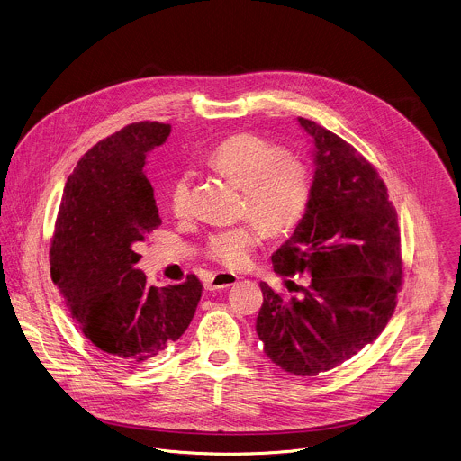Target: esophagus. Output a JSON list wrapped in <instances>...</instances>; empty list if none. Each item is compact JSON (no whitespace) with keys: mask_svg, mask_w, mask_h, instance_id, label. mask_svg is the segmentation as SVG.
Wrapping results in <instances>:
<instances>
[{"mask_svg":"<svg viewBox=\"0 0 461 461\" xmlns=\"http://www.w3.org/2000/svg\"><path fill=\"white\" fill-rule=\"evenodd\" d=\"M239 281L237 275H231V273H217L213 276L210 277L206 281V288L208 290H219V288H226V286H231Z\"/></svg>","mask_w":461,"mask_h":461,"instance_id":"obj_1","label":"esophagus"}]
</instances>
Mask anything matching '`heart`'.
Listing matches in <instances>:
<instances>
[{
	"instance_id": "obj_1",
	"label": "heart",
	"mask_w": 461,
	"mask_h": 461,
	"mask_svg": "<svg viewBox=\"0 0 461 461\" xmlns=\"http://www.w3.org/2000/svg\"><path fill=\"white\" fill-rule=\"evenodd\" d=\"M208 164L242 185V212L267 233L283 235L303 219L312 197V171L303 158L283 153V148L260 135L237 133L213 148ZM190 185L192 175L182 171L169 186V210L178 219L190 212ZM256 223L246 221L212 233L204 257L231 271L244 269L260 242L262 231Z\"/></svg>"
}]
</instances>
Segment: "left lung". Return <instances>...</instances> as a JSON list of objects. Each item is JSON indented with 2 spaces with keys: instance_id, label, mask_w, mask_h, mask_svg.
Segmentation results:
<instances>
[{
  "instance_id": "1",
  "label": "left lung",
  "mask_w": 461,
  "mask_h": 461,
  "mask_svg": "<svg viewBox=\"0 0 461 461\" xmlns=\"http://www.w3.org/2000/svg\"><path fill=\"white\" fill-rule=\"evenodd\" d=\"M299 124L315 144L312 197L271 260L279 276L306 273L310 283L301 297H285L262 281L257 333L277 367L308 377L381 335L397 306L402 257L397 212L374 166L324 126Z\"/></svg>"
}]
</instances>
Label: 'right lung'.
Listing matches in <instances>:
<instances>
[{
  "mask_svg": "<svg viewBox=\"0 0 461 461\" xmlns=\"http://www.w3.org/2000/svg\"><path fill=\"white\" fill-rule=\"evenodd\" d=\"M171 124L140 121L99 140L68 178L50 246L51 279L82 335L110 360L137 367L188 328L203 283L153 286L135 244L162 224L146 153Z\"/></svg>",
  "mask_w": 461,
  "mask_h": 461,
  "instance_id": "add662e5",
  "label": "right lung"
}]
</instances>
